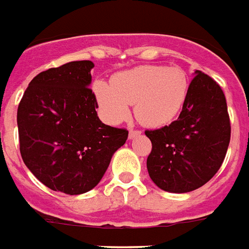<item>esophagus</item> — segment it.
<instances>
[{
    "mask_svg": "<svg viewBox=\"0 0 249 249\" xmlns=\"http://www.w3.org/2000/svg\"><path fill=\"white\" fill-rule=\"evenodd\" d=\"M140 134H142V132L138 131V130H130V132H128V138H130V139H135V138L140 136Z\"/></svg>",
    "mask_w": 249,
    "mask_h": 249,
    "instance_id": "1",
    "label": "esophagus"
}]
</instances>
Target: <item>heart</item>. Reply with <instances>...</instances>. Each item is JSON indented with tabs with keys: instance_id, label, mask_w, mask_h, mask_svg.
Instances as JSON below:
<instances>
[{
	"instance_id": "heart-1",
	"label": "heart",
	"mask_w": 249,
	"mask_h": 249,
	"mask_svg": "<svg viewBox=\"0 0 249 249\" xmlns=\"http://www.w3.org/2000/svg\"><path fill=\"white\" fill-rule=\"evenodd\" d=\"M93 93L101 114L111 124L126 121L130 105L143 126H167L188 100L189 78L180 67L139 65L117 72L111 84L96 80Z\"/></svg>"
}]
</instances>
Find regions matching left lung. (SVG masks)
I'll use <instances>...</instances> for the list:
<instances>
[{"label": "left lung", "instance_id": "1", "mask_svg": "<svg viewBox=\"0 0 249 249\" xmlns=\"http://www.w3.org/2000/svg\"><path fill=\"white\" fill-rule=\"evenodd\" d=\"M145 135L152 143L147 169L156 186L169 193L201 188L219 171L230 144L223 90L210 76L196 71L177 121Z\"/></svg>", "mask_w": 249, "mask_h": 249}]
</instances>
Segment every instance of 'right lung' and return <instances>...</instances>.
Wrapping results in <instances>:
<instances>
[{
  "mask_svg": "<svg viewBox=\"0 0 249 249\" xmlns=\"http://www.w3.org/2000/svg\"><path fill=\"white\" fill-rule=\"evenodd\" d=\"M90 60L47 69L31 80L18 106L19 149L47 188L77 196L98 185L128 131L97 115Z\"/></svg>",
  "mask_w": 249,
  "mask_h": 249,
  "instance_id": "right-lung-1",
  "label": "right lung"
}]
</instances>
